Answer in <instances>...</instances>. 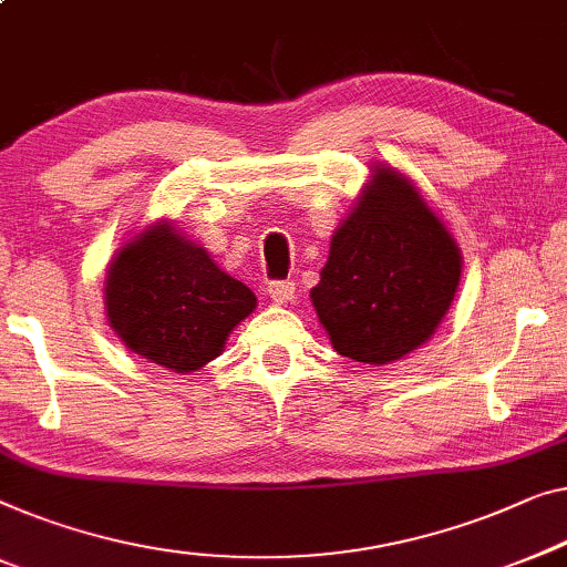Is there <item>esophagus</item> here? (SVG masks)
I'll return each mask as SVG.
<instances>
[{"label": "esophagus", "instance_id": "1", "mask_svg": "<svg viewBox=\"0 0 567 567\" xmlns=\"http://www.w3.org/2000/svg\"><path fill=\"white\" fill-rule=\"evenodd\" d=\"M268 297L276 303H289L297 297V284L293 281H270L268 284Z\"/></svg>", "mask_w": 567, "mask_h": 567}]
</instances>
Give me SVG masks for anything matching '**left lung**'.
Wrapping results in <instances>:
<instances>
[{"mask_svg": "<svg viewBox=\"0 0 567 567\" xmlns=\"http://www.w3.org/2000/svg\"><path fill=\"white\" fill-rule=\"evenodd\" d=\"M461 270V248L416 186L375 166L309 297L340 355L385 365L432 338Z\"/></svg>", "mask_w": 567, "mask_h": 567, "instance_id": "obj_1", "label": "left lung"}]
</instances>
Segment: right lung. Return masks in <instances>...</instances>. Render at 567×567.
I'll use <instances>...</instances> for the list:
<instances>
[{
	"label": "right lung",
	"mask_w": 567,
	"mask_h": 567,
	"mask_svg": "<svg viewBox=\"0 0 567 567\" xmlns=\"http://www.w3.org/2000/svg\"><path fill=\"white\" fill-rule=\"evenodd\" d=\"M256 303L248 286L227 276L174 223L137 233L106 270L110 327L135 355L174 373L215 360Z\"/></svg>",
	"instance_id": "obj_1"
}]
</instances>
